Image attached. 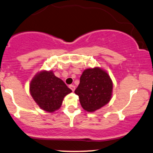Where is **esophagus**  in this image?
<instances>
[{
	"instance_id": "obj_1",
	"label": "esophagus",
	"mask_w": 153,
	"mask_h": 153,
	"mask_svg": "<svg viewBox=\"0 0 153 153\" xmlns=\"http://www.w3.org/2000/svg\"><path fill=\"white\" fill-rule=\"evenodd\" d=\"M69 88L71 90H72V91H74V90H75V86L74 85H69Z\"/></svg>"
}]
</instances>
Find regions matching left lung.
<instances>
[{"label": "left lung", "mask_w": 153, "mask_h": 153, "mask_svg": "<svg viewBox=\"0 0 153 153\" xmlns=\"http://www.w3.org/2000/svg\"><path fill=\"white\" fill-rule=\"evenodd\" d=\"M112 89V81L107 72L95 67L82 72L74 93L79 96L82 107L85 111L93 112L109 102Z\"/></svg>", "instance_id": "left-lung-1"}]
</instances>
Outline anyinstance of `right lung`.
Wrapping results in <instances>:
<instances>
[{
    "instance_id": "add662e5",
    "label": "right lung",
    "mask_w": 153,
    "mask_h": 153,
    "mask_svg": "<svg viewBox=\"0 0 153 153\" xmlns=\"http://www.w3.org/2000/svg\"><path fill=\"white\" fill-rule=\"evenodd\" d=\"M62 79L55 76L52 71H42L33 76L30 83V93L42 109L54 112L60 109L63 98L71 93Z\"/></svg>"
}]
</instances>
